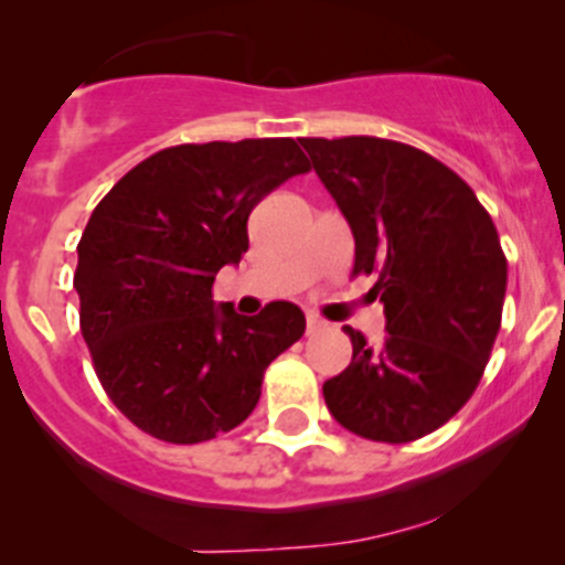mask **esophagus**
<instances>
[{
	"instance_id": "esophagus-1",
	"label": "esophagus",
	"mask_w": 565,
	"mask_h": 565,
	"mask_svg": "<svg viewBox=\"0 0 565 565\" xmlns=\"http://www.w3.org/2000/svg\"><path fill=\"white\" fill-rule=\"evenodd\" d=\"M321 327H323V321L319 319V316L308 313V319H305V329H308V334H316Z\"/></svg>"
}]
</instances>
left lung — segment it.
<instances>
[{
	"label": "left lung",
	"instance_id": "8db88e82",
	"mask_svg": "<svg viewBox=\"0 0 565 565\" xmlns=\"http://www.w3.org/2000/svg\"><path fill=\"white\" fill-rule=\"evenodd\" d=\"M313 170L355 238L353 274H377L385 342L345 327L353 359L323 382L342 427L408 444L449 423L476 393L502 323L508 260L472 188L406 142L305 138Z\"/></svg>",
	"mask_w": 565,
	"mask_h": 565
}]
</instances>
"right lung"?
<instances>
[{
    "mask_svg": "<svg viewBox=\"0 0 565 565\" xmlns=\"http://www.w3.org/2000/svg\"><path fill=\"white\" fill-rule=\"evenodd\" d=\"M310 170L291 138L185 142L132 167L76 246L82 337L103 391L148 436L201 444L242 425L263 374L305 332L295 302L257 316L215 305L223 265L249 249L246 220Z\"/></svg>",
    "mask_w": 565,
    "mask_h": 565,
    "instance_id": "obj_1",
    "label": "right lung"
}]
</instances>
